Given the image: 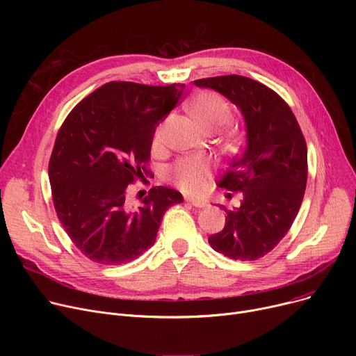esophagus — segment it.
I'll use <instances>...</instances> for the list:
<instances>
[{"instance_id": "1", "label": "esophagus", "mask_w": 356, "mask_h": 356, "mask_svg": "<svg viewBox=\"0 0 356 356\" xmlns=\"http://www.w3.org/2000/svg\"><path fill=\"white\" fill-rule=\"evenodd\" d=\"M186 202H188L189 204H192V207H195V208H204V207H208V203L204 202V200H200V199L186 197Z\"/></svg>"}]
</instances>
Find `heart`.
Instances as JSON below:
<instances>
[{
	"instance_id": "1",
	"label": "heart",
	"mask_w": 356,
	"mask_h": 356,
	"mask_svg": "<svg viewBox=\"0 0 356 356\" xmlns=\"http://www.w3.org/2000/svg\"><path fill=\"white\" fill-rule=\"evenodd\" d=\"M186 109L207 131H216L225 127L232 118L229 104L211 90H202L186 101ZM164 140V124H160L153 136V147L159 148ZM179 189L186 193H202L209 188L212 170L203 157H186L175 163L167 172Z\"/></svg>"
}]
</instances>
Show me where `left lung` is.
Masks as SVG:
<instances>
[{
  "label": "left lung",
  "instance_id": "8db88e82",
  "mask_svg": "<svg viewBox=\"0 0 356 356\" xmlns=\"http://www.w3.org/2000/svg\"><path fill=\"white\" fill-rule=\"evenodd\" d=\"M195 85L227 97L247 124V144L218 184L241 192V207L223 208L225 228L211 235L209 244L232 259H258L286 236L300 209L307 183L305 136L287 102L261 82L225 74Z\"/></svg>",
  "mask_w": 356,
  "mask_h": 356
}]
</instances>
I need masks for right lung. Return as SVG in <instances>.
Returning <instances> with one entry per match:
<instances>
[{"label": "right lung", "mask_w": 356, "mask_h": 356, "mask_svg": "<svg viewBox=\"0 0 356 356\" xmlns=\"http://www.w3.org/2000/svg\"><path fill=\"white\" fill-rule=\"evenodd\" d=\"M184 85L149 86L112 81L74 106L63 121L49 161L56 213L85 257L121 266L154 244L164 212L183 202L156 186L141 204L127 199L128 184L148 173L160 120L183 97Z\"/></svg>", "instance_id": "1"}]
</instances>
